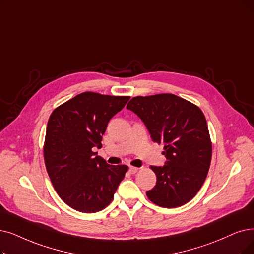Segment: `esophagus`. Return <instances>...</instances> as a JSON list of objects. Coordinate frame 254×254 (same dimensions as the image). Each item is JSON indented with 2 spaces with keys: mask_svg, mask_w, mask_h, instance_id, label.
I'll return each mask as SVG.
<instances>
[{
  "mask_svg": "<svg viewBox=\"0 0 254 254\" xmlns=\"http://www.w3.org/2000/svg\"><path fill=\"white\" fill-rule=\"evenodd\" d=\"M138 170H139V169L136 168V167H130V168H129V172H130L131 174H135Z\"/></svg>",
  "mask_w": 254,
  "mask_h": 254,
  "instance_id": "esophagus-1",
  "label": "esophagus"
}]
</instances>
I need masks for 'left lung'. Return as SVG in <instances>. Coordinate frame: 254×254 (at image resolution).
Returning a JSON list of instances; mask_svg holds the SVG:
<instances>
[{
  "label": "left lung",
  "mask_w": 254,
  "mask_h": 254,
  "mask_svg": "<svg viewBox=\"0 0 254 254\" xmlns=\"http://www.w3.org/2000/svg\"><path fill=\"white\" fill-rule=\"evenodd\" d=\"M127 108L144 122L155 143L164 145V167L151 166L155 187L147 191L154 204L174 208L196 196L211 160V140L202 110L173 94L137 96Z\"/></svg>",
  "instance_id": "1"
}]
</instances>
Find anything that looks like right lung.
Segmentation results:
<instances>
[{
    "mask_svg": "<svg viewBox=\"0 0 254 254\" xmlns=\"http://www.w3.org/2000/svg\"><path fill=\"white\" fill-rule=\"evenodd\" d=\"M130 97L85 92L51 114L44 158L51 182L64 203L81 212L104 209L114 199L128 167L111 166L94 152L109 120Z\"/></svg>",
    "mask_w": 254,
    "mask_h": 254,
    "instance_id": "obj_1",
    "label": "right lung"
}]
</instances>
